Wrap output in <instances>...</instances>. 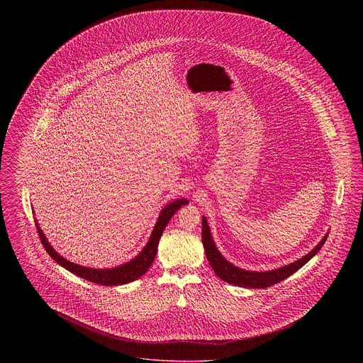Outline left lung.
<instances>
[{
    "instance_id": "obj_1",
    "label": "left lung",
    "mask_w": 363,
    "mask_h": 363,
    "mask_svg": "<svg viewBox=\"0 0 363 363\" xmlns=\"http://www.w3.org/2000/svg\"><path fill=\"white\" fill-rule=\"evenodd\" d=\"M327 237H328V233L324 235V238L318 242V245L311 252H309L306 256L294 261L289 265L280 267V268L272 269V271H259H259H246V269H242V268L235 267L234 264H231L218 250L215 241L212 238L207 219H206V216H203L201 240H203V245H204L208 262L212 267L213 272L222 280H225L230 284L240 286V287H247V289H267V287H271L279 281L287 279L290 275H293L294 272H296L299 268H302L309 259H313L320 252V249L327 241Z\"/></svg>"
}]
</instances>
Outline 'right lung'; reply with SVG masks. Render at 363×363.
I'll use <instances>...</instances> for the list:
<instances>
[{"label":"right lung","mask_w":363,"mask_h":363,"mask_svg":"<svg viewBox=\"0 0 363 363\" xmlns=\"http://www.w3.org/2000/svg\"><path fill=\"white\" fill-rule=\"evenodd\" d=\"M189 204V201L186 199H177L172 203L166 204L162 208L157 220H156L154 230L151 233V237L147 242V245L144 246V249L138 253V256H135V259L118 265V267H113V268H102V269H96V268H89V267H83L79 264H74L69 259H64L61 255H58L50 242L48 241L45 233L40 230L38 220L35 219V225L39 233V238L42 241L43 247L46 249V252L50 255L57 264H60L62 268L68 269L72 274H74L76 277L86 279L88 281L92 283H98L102 286H122V284H128L133 280H136L138 277H143L151 267V264L154 262L156 257V252H157V245L159 240L163 234V230L166 228L167 223L172 220L174 213L182 207Z\"/></svg>","instance_id":"add662e5"}]
</instances>
